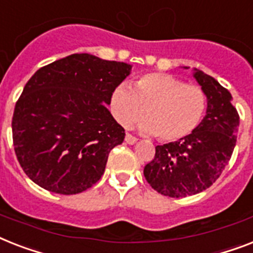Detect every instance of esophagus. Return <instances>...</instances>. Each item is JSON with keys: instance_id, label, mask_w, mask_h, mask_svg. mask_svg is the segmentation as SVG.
Wrapping results in <instances>:
<instances>
[{"instance_id": "obj_1", "label": "esophagus", "mask_w": 253, "mask_h": 253, "mask_svg": "<svg viewBox=\"0 0 253 253\" xmlns=\"http://www.w3.org/2000/svg\"><path fill=\"white\" fill-rule=\"evenodd\" d=\"M125 141H126L127 144L132 145V144H135V143H136L137 139H136V137H135V136H132L131 133H126V137H125Z\"/></svg>"}]
</instances>
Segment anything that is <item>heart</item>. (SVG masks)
<instances>
[{
  "instance_id": "1",
  "label": "heart",
  "mask_w": 253,
  "mask_h": 253,
  "mask_svg": "<svg viewBox=\"0 0 253 253\" xmlns=\"http://www.w3.org/2000/svg\"><path fill=\"white\" fill-rule=\"evenodd\" d=\"M116 121L130 127L144 113L141 132L162 141H175L190 135L200 125L207 109V94L200 85L186 84L169 74L141 75L131 88L120 84L110 97Z\"/></svg>"
}]
</instances>
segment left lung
<instances>
[{
    "label": "left lung",
    "instance_id": "8db88e82",
    "mask_svg": "<svg viewBox=\"0 0 253 253\" xmlns=\"http://www.w3.org/2000/svg\"><path fill=\"white\" fill-rule=\"evenodd\" d=\"M194 78L207 94V114L190 135L157 145L155 159L144 168L152 188L169 198L209 188L229 164L237 143L239 114L231 93L200 70H194Z\"/></svg>",
    "mask_w": 253,
    "mask_h": 253
}]
</instances>
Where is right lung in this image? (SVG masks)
<instances>
[{"mask_svg":"<svg viewBox=\"0 0 253 253\" xmlns=\"http://www.w3.org/2000/svg\"><path fill=\"white\" fill-rule=\"evenodd\" d=\"M131 65L88 54L67 55L32 75L14 109L16 159L32 182L61 195L100 180L125 130L106 105Z\"/></svg>","mask_w":253,"mask_h":253,"instance_id":"1","label":"right lung"}]
</instances>
